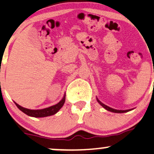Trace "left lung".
<instances>
[{"mask_svg": "<svg viewBox=\"0 0 154 154\" xmlns=\"http://www.w3.org/2000/svg\"><path fill=\"white\" fill-rule=\"evenodd\" d=\"M97 101H98V103H99L100 104V105H101L102 106H103V107L104 108V109H106L107 111H111V112H114V113H125V112H128V111H130L132 110V109H128V110H116V109H112V108L108 106L105 105V104H103V103H101V102H100V100L98 99V98H97Z\"/></svg>", "mask_w": 154, "mask_h": 154, "instance_id": "obj_1", "label": "left lung"}]
</instances>
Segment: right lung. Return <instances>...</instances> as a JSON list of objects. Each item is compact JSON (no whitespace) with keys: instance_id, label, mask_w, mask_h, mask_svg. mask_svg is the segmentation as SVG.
Masks as SVG:
<instances>
[{"instance_id":"1","label":"right lung","mask_w":154,"mask_h":154,"mask_svg":"<svg viewBox=\"0 0 154 154\" xmlns=\"http://www.w3.org/2000/svg\"><path fill=\"white\" fill-rule=\"evenodd\" d=\"M66 94H64V96L63 97V98L56 105L52 106H50L48 108H45V109H37V110H32V109H26V108H24L21 106H19V104L15 103L16 106L18 107L19 110H21L22 112H24V114H26V115L29 116H33V117H45V116H48L54 115V114H56V113L59 111L61 108L63 106V105L64 104L65 102V97H66Z\"/></svg>"}]
</instances>
